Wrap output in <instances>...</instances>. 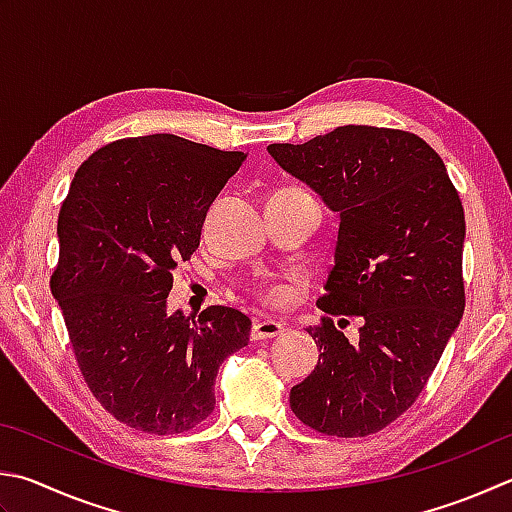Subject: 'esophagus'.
<instances>
[{"instance_id":"1","label":"esophagus","mask_w":512,"mask_h":512,"mask_svg":"<svg viewBox=\"0 0 512 512\" xmlns=\"http://www.w3.org/2000/svg\"><path fill=\"white\" fill-rule=\"evenodd\" d=\"M284 327L275 320H255L253 322V331H250V338L253 340H271L275 336H280Z\"/></svg>"}]
</instances>
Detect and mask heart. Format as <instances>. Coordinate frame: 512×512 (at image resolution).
<instances>
[{"label": "heart", "instance_id": "obj_1", "mask_svg": "<svg viewBox=\"0 0 512 512\" xmlns=\"http://www.w3.org/2000/svg\"><path fill=\"white\" fill-rule=\"evenodd\" d=\"M264 300L268 302V304H284L286 300H288V288L286 286H273V288H268L266 291V295H264Z\"/></svg>", "mask_w": 512, "mask_h": 512}]
</instances>
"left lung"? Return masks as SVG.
<instances>
[{"label": "left lung", "mask_w": 512, "mask_h": 512, "mask_svg": "<svg viewBox=\"0 0 512 512\" xmlns=\"http://www.w3.org/2000/svg\"><path fill=\"white\" fill-rule=\"evenodd\" d=\"M268 154L338 212V241L309 327L318 365L291 389V410L329 436H367L423 392L466 306V217L448 170L423 138L345 125ZM356 314L348 342L332 318ZM347 322L345 318L340 320Z\"/></svg>", "instance_id": "1"}]
</instances>
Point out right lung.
<instances>
[{
    "label": "right lung",
    "mask_w": 512,
    "mask_h": 512,
    "mask_svg": "<svg viewBox=\"0 0 512 512\" xmlns=\"http://www.w3.org/2000/svg\"><path fill=\"white\" fill-rule=\"evenodd\" d=\"M244 159L174 134L123 138L78 167L62 203L51 291L91 394L134 430L197 427L215 410L221 362L248 345L237 309L167 313L172 273Z\"/></svg>",
    "instance_id": "1"
}]
</instances>
